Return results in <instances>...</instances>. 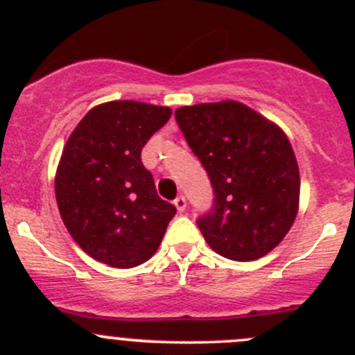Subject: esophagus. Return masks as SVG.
<instances>
[{
  "mask_svg": "<svg viewBox=\"0 0 355 355\" xmlns=\"http://www.w3.org/2000/svg\"><path fill=\"white\" fill-rule=\"evenodd\" d=\"M173 204H175V207H177L178 213H184L185 207H187V200H185L184 196H178V198L173 200Z\"/></svg>",
  "mask_w": 355,
  "mask_h": 355,
  "instance_id": "1",
  "label": "esophagus"
}]
</instances>
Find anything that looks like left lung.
Instances as JSON below:
<instances>
[{"mask_svg":"<svg viewBox=\"0 0 355 355\" xmlns=\"http://www.w3.org/2000/svg\"><path fill=\"white\" fill-rule=\"evenodd\" d=\"M175 118L214 191L213 211L198 221L204 241L227 259L266 256L299 211V164L285 132L234 99L182 106Z\"/></svg>","mask_w":355,"mask_h":355,"instance_id":"left-lung-1","label":"left lung"}]
</instances>
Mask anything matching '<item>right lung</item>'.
<instances>
[{"label": "right lung", "mask_w": 355, "mask_h": 355, "mask_svg": "<svg viewBox=\"0 0 355 355\" xmlns=\"http://www.w3.org/2000/svg\"><path fill=\"white\" fill-rule=\"evenodd\" d=\"M170 116L168 106L108 101L89 110L68 137L55 175L56 202L68 234L99 263L125 270L151 259L177 213L141 161Z\"/></svg>", "instance_id": "obj_1"}]
</instances>
